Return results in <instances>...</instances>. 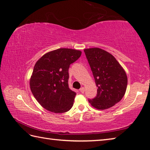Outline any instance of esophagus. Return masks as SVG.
Listing matches in <instances>:
<instances>
[{"label": "esophagus", "mask_w": 150, "mask_h": 150, "mask_svg": "<svg viewBox=\"0 0 150 150\" xmlns=\"http://www.w3.org/2000/svg\"><path fill=\"white\" fill-rule=\"evenodd\" d=\"M79 91H80V92H81V93H84V91H85V89H84V87H81Z\"/></svg>", "instance_id": "obj_1"}]
</instances>
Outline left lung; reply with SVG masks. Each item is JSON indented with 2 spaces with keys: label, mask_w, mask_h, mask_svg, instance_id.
Listing matches in <instances>:
<instances>
[{
  "label": "left lung",
  "mask_w": 150,
  "mask_h": 150,
  "mask_svg": "<svg viewBox=\"0 0 150 150\" xmlns=\"http://www.w3.org/2000/svg\"><path fill=\"white\" fill-rule=\"evenodd\" d=\"M93 74L97 89L96 96L88 100L92 107L106 110L120 102L127 86V76L112 54L99 48L84 50Z\"/></svg>",
  "instance_id": "1"
}]
</instances>
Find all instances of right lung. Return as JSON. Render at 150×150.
<instances>
[{"label":"right lung","instance_id":"obj_1","mask_svg":"<svg viewBox=\"0 0 150 150\" xmlns=\"http://www.w3.org/2000/svg\"><path fill=\"white\" fill-rule=\"evenodd\" d=\"M81 53L75 49L59 48L46 53L36 62L30 79V88L46 110L59 113L72 108L76 93L69 88L68 69Z\"/></svg>","mask_w":150,"mask_h":150}]
</instances>
